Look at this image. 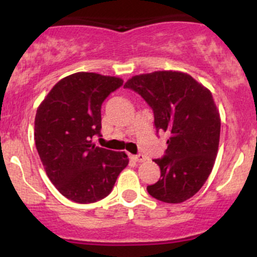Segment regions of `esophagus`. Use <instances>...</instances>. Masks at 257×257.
<instances>
[{"mask_svg": "<svg viewBox=\"0 0 257 257\" xmlns=\"http://www.w3.org/2000/svg\"><path fill=\"white\" fill-rule=\"evenodd\" d=\"M134 159L135 162H138V163H143V162L146 161V157L144 155H137V156H133L132 157Z\"/></svg>", "mask_w": 257, "mask_h": 257, "instance_id": "1", "label": "esophagus"}]
</instances>
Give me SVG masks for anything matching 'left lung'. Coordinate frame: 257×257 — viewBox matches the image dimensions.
Masks as SVG:
<instances>
[{
  "mask_svg": "<svg viewBox=\"0 0 257 257\" xmlns=\"http://www.w3.org/2000/svg\"><path fill=\"white\" fill-rule=\"evenodd\" d=\"M152 107L157 131L169 133L161 178L147 186L153 198L176 204L202 188L213 170L220 141V112L211 91L181 71L133 76L124 84Z\"/></svg>",
  "mask_w": 257,
  "mask_h": 257,
  "instance_id": "left-lung-1",
  "label": "left lung"
}]
</instances>
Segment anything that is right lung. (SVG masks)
<instances>
[{"instance_id": "add662e5", "label": "right lung", "mask_w": 257, "mask_h": 257, "mask_svg": "<svg viewBox=\"0 0 257 257\" xmlns=\"http://www.w3.org/2000/svg\"><path fill=\"white\" fill-rule=\"evenodd\" d=\"M123 79L95 72L61 78L38 106L35 144L46 174L64 197L94 203L112 191L128 166L124 152L93 144L101 129V105Z\"/></svg>"}]
</instances>
